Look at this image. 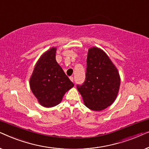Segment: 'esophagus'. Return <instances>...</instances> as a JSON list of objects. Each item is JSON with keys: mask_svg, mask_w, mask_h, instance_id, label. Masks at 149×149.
Here are the masks:
<instances>
[{"mask_svg": "<svg viewBox=\"0 0 149 149\" xmlns=\"http://www.w3.org/2000/svg\"><path fill=\"white\" fill-rule=\"evenodd\" d=\"M70 81H72V82L74 81V78H73V77H70Z\"/></svg>", "mask_w": 149, "mask_h": 149, "instance_id": "1", "label": "esophagus"}]
</instances>
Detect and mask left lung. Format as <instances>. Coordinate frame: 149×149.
<instances>
[{
	"instance_id": "left-lung-1",
	"label": "left lung",
	"mask_w": 149,
	"mask_h": 149,
	"mask_svg": "<svg viewBox=\"0 0 149 149\" xmlns=\"http://www.w3.org/2000/svg\"><path fill=\"white\" fill-rule=\"evenodd\" d=\"M85 77L83 84L77 85V88L88 109L100 111L115 102L121 79L117 68L101 49H89Z\"/></svg>"
}]
</instances>
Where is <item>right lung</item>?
<instances>
[{"mask_svg":"<svg viewBox=\"0 0 149 149\" xmlns=\"http://www.w3.org/2000/svg\"><path fill=\"white\" fill-rule=\"evenodd\" d=\"M56 47H52L40 57L30 79V87L42 107L59 104L63 96L74 86L56 60Z\"/></svg>","mask_w":149,"mask_h":149,"instance_id":"add662e5","label":"right lung"}]
</instances>
